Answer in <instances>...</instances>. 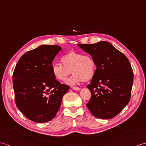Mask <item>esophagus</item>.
I'll use <instances>...</instances> for the list:
<instances>
[{"label": "esophagus", "instance_id": "1", "mask_svg": "<svg viewBox=\"0 0 146 146\" xmlns=\"http://www.w3.org/2000/svg\"><path fill=\"white\" fill-rule=\"evenodd\" d=\"M72 89L74 90H75V91H78V90H80V88L78 87H72Z\"/></svg>", "mask_w": 146, "mask_h": 146}]
</instances>
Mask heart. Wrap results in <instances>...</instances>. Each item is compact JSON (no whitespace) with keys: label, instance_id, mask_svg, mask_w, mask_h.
Wrapping results in <instances>:
<instances>
[{"label":"heart","instance_id":"obj_1","mask_svg":"<svg viewBox=\"0 0 146 146\" xmlns=\"http://www.w3.org/2000/svg\"><path fill=\"white\" fill-rule=\"evenodd\" d=\"M62 65L58 63L52 66L54 77L61 81H65L71 73L73 75L66 83L74 85L81 81H89L96 72L95 62L92 56L76 52H70L61 58Z\"/></svg>","mask_w":146,"mask_h":146}]
</instances>
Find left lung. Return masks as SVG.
I'll use <instances>...</instances> for the list:
<instances>
[{
	"instance_id": "1",
	"label": "left lung",
	"mask_w": 146,
	"mask_h": 146,
	"mask_svg": "<svg viewBox=\"0 0 146 146\" xmlns=\"http://www.w3.org/2000/svg\"><path fill=\"white\" fill-rule=\"evenodd\" d=\"M92 56L96 70L87 88L91 97L86 106L100 119H111L129 102L134 74L129 61L108 42L78 44Z\"/></svg>"
}]
</instances>
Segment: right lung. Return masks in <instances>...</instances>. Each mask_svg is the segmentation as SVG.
Returning <instances> with one entry per match:
<instances>
[{
	"label": "right lung",
	"instance_id": "obj_1",
	"mask_svg": "<svg viewBox=\"0 0 146 146\" xmlns=\"http://www.w3.org/2000/svg\"><path fill=\"white\" fill-rule=\"evenodd\" d=\"M62 47L40 45L23 55L13 73L15 103L29 119L46 123L55 117L70 86L55 80L53 60Z\"/></svg>",
	"mask_w": 146,
	"mask_h": 146
}]
</instances>
